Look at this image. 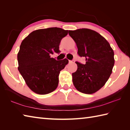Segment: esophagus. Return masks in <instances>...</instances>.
Instances as JSON below:
<instances>
[{"instance_id":"34e87169","label":"esophagus","mask_w":130,"mask_h":130,"mask_svg":"<svg viewBox=\"0 0 130 130\" xmlns=\"http://www.w3.org/2000/svg\"><path fill=\"white\" fill-rule=\"evenodd\" d=\"M75 62V61H74V60H72V61L69 60V63H73V62Z\"/></svg>"}]
</instances>
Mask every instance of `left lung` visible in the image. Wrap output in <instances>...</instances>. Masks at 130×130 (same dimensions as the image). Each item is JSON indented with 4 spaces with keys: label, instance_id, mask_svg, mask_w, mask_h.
<instances>
[{
    "label": "left lung",
    "instance_id": "left-lung-1",
    "mask_svg": "<svg viewBox=\"0 0 130 130\" xmlns=\"http://www.w3.org/2000/svg\"><path fill=\"white\" fill-rule=\"evenodd\" d=\"M76 44L78 54L85 57V64L75 62L78 69L72 74L76 89L93 94L103 87L112 74L114 52L109 42L98 32L88 28L69 31Z\"/></svg>",
    "mask_w": 130,
    "mask_h": 130
}]
</instances>
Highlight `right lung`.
<instances>
[{
  "label": "right lung",
  "instance_id": "right-lung-1",
  "mask_svg": "<svg viewBox=\"0 0 130 130\" xmlns=\"http://www.w3.org/2000/svg\"><path fill=\"white\" fill-rule=\"evenodd\" d=\"M68 30L57 27L32 32L22 42L17 55L18 70L26 84L38 94H47L56 89L60 71L69 61L51 57L59 53V45Z\"/></svg>",
  "mask_w": 130,
  "mask_h": 130
}]
</instances>
